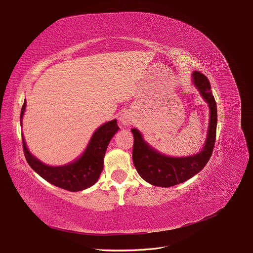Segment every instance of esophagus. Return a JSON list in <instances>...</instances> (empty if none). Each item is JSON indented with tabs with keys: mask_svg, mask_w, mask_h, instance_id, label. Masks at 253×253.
Returning a JSON list of instances; mask_svg holds the SVG:
<instances>
[{
	"mask_svg": "<svg viewBox=\"0 0 253 253\" xmlns=\"http://www.w3.org/2000/svg\"><path fill=\"white\" fill-rule=\"evenodd\" d=\"M120 122L124 126H129L132 124V118H131V115H129L128 113H123L120 116Z\"/></svg>",
	"mask_w": 253,
	"mask_h": 253,
	"instance_id": "34e87169",
	"label": "esophagus"
}]
</instances>
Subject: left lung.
Here are the masks:
<instances>
[{"instance_id": "obj_1", "label": "left lung", "mask_w": 253, "mask_h": 253, "mask_svg": "<svg viewBox=\"0 0 253 253\" xmlns=\"http://www.w3.org/2000/svg\"><path fill=\"white\" fill-rule=\"evenodd\" d=\"M191 81L210 109L207 137L201 151L193 155L182 157L164 155L148 144L138 129H131L134 137L133 164L140 177L151 185L171 187L191 179L206 167L213 153L217 128V106L211 92V84L199 71L192 72Z\"/></svg>"}]
</instances>
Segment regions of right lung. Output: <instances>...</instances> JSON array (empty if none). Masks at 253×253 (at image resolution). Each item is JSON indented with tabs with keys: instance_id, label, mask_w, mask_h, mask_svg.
Instances as JSON below:
<instances>
[{
	"instance_id": "add662e5",
	"label": "right lung",
	"mask_w": 253,
	"mask_h": 253,
	"mask_svg": "<svg viewBox=\"0 0 253 253\" xmlns=\"http://www.w3.org/2000/svg\"><path fill=\"white\" fill-rule=\"evenodd\" d=\"M27 102L25 101L20 113L21 126ZM119 129L116 119L102 124L95 130L82 155L63 166L52 167L40 161L29 151L26 139L23 136L24 153L29 166L41 178L62 189L78 192L90 188L99 179L103 169V160L107 146Z\"/></svg>"
}]
</instances>
